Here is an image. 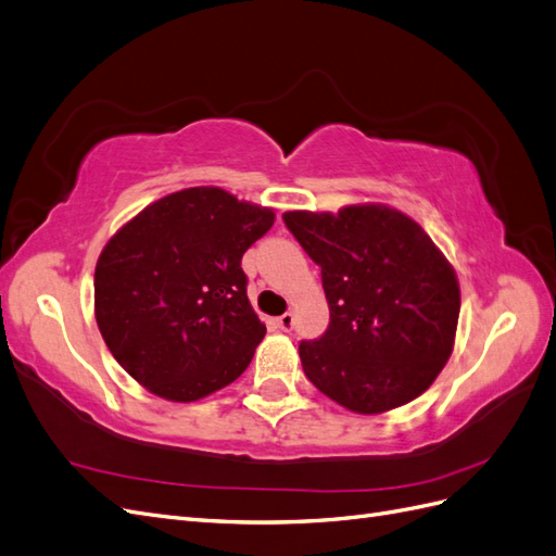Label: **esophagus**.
Listing matches in <instances>:
<instances>
[{
  "label": "esophagus",
  "mask_w": 556,
  "mask_h": 556,
  "mask_svg": "<svg viewBox=\"0 0 556 556\" xmlns=\"http://www.w3.org/2000/svg\"><path fill=\"white\" fill-rule=\"evenodd\" d=\"M276 327L282 331H290L294 327V315L292 313H285L280 317H276Z\"/></svg>",
  "instance_id": "1"
}]
</instances>
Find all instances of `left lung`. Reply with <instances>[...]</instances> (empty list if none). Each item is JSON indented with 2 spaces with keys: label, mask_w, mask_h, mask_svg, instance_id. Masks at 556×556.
Returning a JSON list of instances; mask_svg holds the SVG:
<instances>
[{
  "label": "left lung",
  "mask_w": 556,
  "mask_h": 556,
  "mask_svg": "<svg viewBox=\"0 0 556 556\" xmlns=\"http://www.w3.org/2000/svg\"><path fill=\"white\" fill-rule=\"evenodd\" d=\"M282 220L323 268L329 304L327 331L299 343L308 380L359 415L427 392L452 355L462 306L457 274L429 233L382 204Z\"/></svg>",
  "instance_id": "8db88e82"
}]
</instances>
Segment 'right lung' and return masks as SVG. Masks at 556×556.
Segmentation results:
<instances>
[{
  "label": "right lung",
  "mask_w": 556,
  "mask_h": 556,
  "mask_svg": "<svg viewBox=\"0 0 556 556\" xmlns=\"http://www.w3.org/2000/svg\"><path fill=\"white\" fill-rule=\"evenodd\" d=\"M274 220L220 188H188L113 233L94 268V315L111 355L148 392L190 403L245 371L266 327L241 260Z\"/></svg>",
  "instance_id": "right-lung-1"
}]
</instances>
